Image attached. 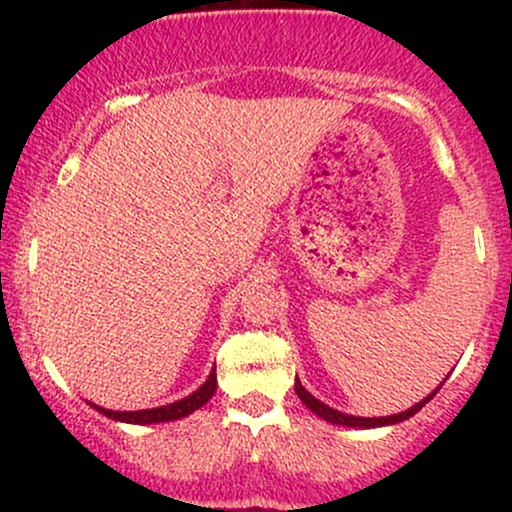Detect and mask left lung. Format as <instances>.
<instances>
[{"label":"left lung","mask_w":512,"mask_h":512,"mask_svg":"<svg viewBox=\"0 0 512 512\" xmlns=\"http://www.w3.org/2000/svg\"><path fill=\"white\" fill-rule=\"evenodd\" d=\"M440 385H443V383H440ZM293 387H296V395L301 397V402L305 404V407H308L310 411H315V414L320 416V419L330 421V424H337V426H349V428H375V426H390V424H399V421H407L409 416H414L416 411H419L421 407H424L426 402H431L433 395H436V392H438V387H436V390H433L431 395L421 399V402H416L414 407H411V409L402 411V414H392V416H373V419H366V416L342 414V411H337V409L327 407L325 402H320V399H315L313 395H310V392L305 390V387L301 385V380H298V378H296V385H293Z\"/></svg>","instance_id":"left-lung-1"}]
</instances>
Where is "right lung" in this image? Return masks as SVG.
<instances>
[{
	"label": "right lung",
	"instance_id": "right-lung-1",
	"mask_svg": "<svg viewBox=\"0 0 512 512\" xmlns=\"http://www.w3.org/2000/svg\"><path fill=\"white\" fill-rule=\"evenodd\" d=\"M216 392V368L211 370L207 383H204L199 390L192 392L190 397H182L178 402L173 404H166V407H156V409H142V411H113V409H103L98 407V404H91L93 409L101 411L103 416H108V419L113 421H122V424H163V421H175V419H182V416L192 414V411H197L199 407H204V404L209 402L211 397H214Z\"/></svg>",
	"mask_w": 512,
	"mask_h": 512
}]
</instances>
